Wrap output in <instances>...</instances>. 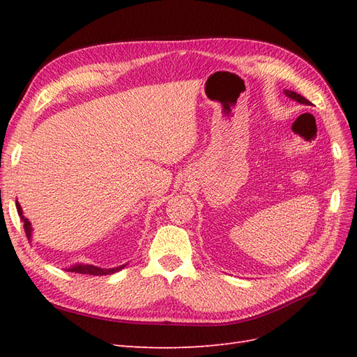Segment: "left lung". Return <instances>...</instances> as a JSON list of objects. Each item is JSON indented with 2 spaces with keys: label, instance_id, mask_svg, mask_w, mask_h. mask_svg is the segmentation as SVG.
<instances>
[{
  "label": "left lung",
  "instance_id": "1",
  "mask_svg": "<svg viewBox=\"0 0 357 357\" xmlns=\"http://www.w3.org/2000/svg\"><path fill=\"white\" fill-rule=\"evenodd\" d=\"M284 95L287 96V98L294 100V101H296V102H299V104L310 105V101H308L307 98H304V96L299 95V93H296V92H294V91H289V89H286V91H284Z\"/></svg>",
  "mask_w": 357,
  "mask_h": 357
}]
</instances>
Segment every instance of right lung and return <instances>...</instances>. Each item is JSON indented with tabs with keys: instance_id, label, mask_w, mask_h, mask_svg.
I'll return each instance as SVG.
<instances>
[{
	"instance_id": "add662e5",
	"label": "right lung",
	"mask_w": 357,
	"mask_h": 357,
	"mask_svg": "<svg viewBox=\"0 0 357 357\" xmlns=\"http://www.w3.org/2000/svg\"><path fill=\"white\" fill-rule=\"evenodd\" d=\"M16 208H17V213L20 215V220L24 222V229L26 232L28 240H31L32 226H31L29 220L24 215L22 207H20V204L17 201H16ZM126 265L128 264L119 265V266H114V268H100V266L89 265V264H75V265H71L70 268H67V271H70V273H79V274H89V275H109V274H114L117 271H121V269H123Z\"/></svg>"
}]
</instances>
